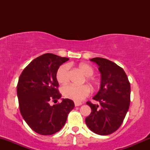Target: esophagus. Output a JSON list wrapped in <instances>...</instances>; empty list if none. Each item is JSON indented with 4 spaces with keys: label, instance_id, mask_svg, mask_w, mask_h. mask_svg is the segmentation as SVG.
<instances>
[{
    "label": "esophagus",
    "instance_id": "1",
    "mask_svg": "<svg viewBox=\"0 0 150 150\" xmlns=\"http://www.w3.org/2000/svg\"><path fill=\"white\" fill-rule=\"evenodd\" d=\"M82 103L81 102H75V107H78V106H81Z\"/></svg>",
    "mask_w": 150,
    "mask_h": 150
}]
</instances>
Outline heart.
Listing matches in <instances>:
<instances>
[{"mask_svg":"<svg viewBox=\"0 0 150 150\" xmlns=\"http://www.w3.org/2000/svg\"><path fill=\"white\" fill-rule=\"evenodd\" d=\"M79 68L86 76V79L94 83V81L91 78L94 73V69L91 66L88 64H79ZM69 65L65 64L60 66L57 69L56 78L60 84H65L69 81ZM62 92L68 99H72L75 102H81L90 94L91 90L87 86L70 84L64 86L62 88Z\"/></svg>","mask_w":150,"mask_h":150,"instance_id":"obj_1","label":"heart"}]
</instances>
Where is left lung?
<instances>
[{
  "label": "left lung",
  "instance_id": "left-lung-1",
  "mask_svg": "<svg viewBox=\"0 0 150 150\" xmlns=\"http://www.w3.org/2000/svg\"><path fill=\"white\" fill-rule=\"evenodd\" d=\"M90 60L98 64L101 73L100 89L93 97L100 105L86 102L91 112L86 118V123L95 134L109 135L120 128L126 115L131 86L125 71L115 63L100 57Z\"/></svg>",
  "mask_w": 150,
  "mask_h": 150
}]
</instances>
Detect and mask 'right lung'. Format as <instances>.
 <instances>
[{"label":"right lung","instance_id":"1","mask_svg":"<svg viewBox=\"0 0 150 150\" xmlns=\"http://www.w3.org/2000/svg\"><path fill=\"white\" fill-rule=\"evenodd\" d=\"M69 59L44 54L33 59L22 71L17 84V96L21 115L35 132L52 135L59 131L74 108L73 101L63 99L61 103L50 102L61 98L56 78L58 68Z\"/></svg>","mask_w":150,"mask_h":150}]
</instances>
